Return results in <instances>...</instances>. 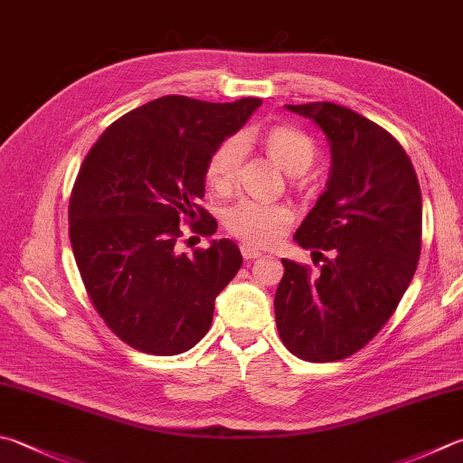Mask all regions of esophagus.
<instances>
[{"label":"esophagus","instance_id":"1","mask_svg":"<svg viewBox=\"0 0 463 463\" xmlns=\"http://www.w3.org/2000/svg\"><path fill=\"white\" fill-rule=\"evenodd\" d=\"M241 256H243V260H256V258L261 256V251L256 250L254 246H250V243H243V246H241Z\"/></svg>","mask_w":463,"mask_h":463}]
</instances>
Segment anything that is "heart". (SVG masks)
Listing matches in <instances>:
<instances>
[{"instance_id": "1", "label": "heart", "mask_w": 463, "mask_h": 463, "mask_svg": "<svg viewBox=\"0 0 463 463\" xmlns=\"http://www.w3.org/2000/svg\"><path fill=\"white\" fill-rule=\"evenodd\" d=\"M264 145L268 155L290 175H300L307 171L317 156V149L310 138L292 127H272L264 135ZM243 149L246 146H243L241 137L225 138L217 146L207 163L209 185L217 191H228L233 185L243 159ZM290 222V209L274 203L241 202L225 213L228 230L251 246H272L274 241L280 240Z\"/></svg>"}]
</instances>
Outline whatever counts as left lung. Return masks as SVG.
I'll list each match as a JSON object with an SVG mask.
<instances>
[{
    "instance_id": "8db88e82",
    "label": "left lung",
    "mask_w": 463,
    "mask_h": 463,
    "mask_svg": "<svg viewBox=\"0 0 463 463\" xmlns=\"http://www.w3.org/2000/svg\"><path fill=\"white\" fill-rule=\"evenodd\" d=\"M310 118L330 145L325 194L294 240L330 251L320 274L282 260L274 296L288 351L330 363L354 354L385 326L413 280L421 254V191L393 137L335 102L286 104Z\"/></svg>"
}]
</instances>
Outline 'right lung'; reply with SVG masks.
I'll use <instances>...</instances> for the list:
<instances>
[{"label": "right lung", "instance_id": "1", "mask_svg": "<svg viewBox=\"0 0 463 463\" xmlns=\"http://www.w3.org/2000/svg\"><path fill=\"white\" fill-rule=\"evenodd\" d=\"M260 99L203 102L161 96L115 120L86 155L68 207L70 243L94 308L120 340L181 354L202 340L215 298L241 266L232 240L181 254L179 222H217L197 202L207 163L246 125Z\"/></svg>", "mask_w": 463, "mask_h": 463}]
</instances>
